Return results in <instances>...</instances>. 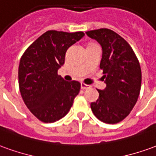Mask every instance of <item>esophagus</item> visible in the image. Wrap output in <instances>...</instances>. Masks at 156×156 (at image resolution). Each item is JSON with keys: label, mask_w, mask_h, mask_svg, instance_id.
Returning a JSON list of instances; mask_svg holds the SVG:
<instances>
[{"label": "esophagus", "mask_w": 156, "mask_h": 156, "mask_svg": "<svg viewBox=\"0 0 156 156\" xmlns=\"http://www.w3.org/2000/svg\"><path fill=\"white\" fill-rule=\"evenodd\" d=\"M90 85H88V84H85L83 83H81V89H90Z\"/></svg>", "instance_id": "esophagus-1"}]
</instances>
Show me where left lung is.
I'll return each instance as SVG.
<instances>
[{"instance_id": "obj_1", "label": "left lung", "mask_w": 156, "mask_h": 156, "mask_svg": "<svg viewBox=\"0 0 156 156\" xmlns=\"http://www.w3.org/2000/svg\"><path fill=\"white\" fill-rule=\"evenodd\" d=\"M86 34L102 47L100 67L106 83L104 90L98 89L99 99L91 103V110L105 123H118L129 115L139 98L142 81L139 60L127 41L111 29Z\"/></svg>"}]
</instances>
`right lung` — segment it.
I'll return each instance as SVG.
<instances>
[{
  "label": "right lung",
  "mask_w": 156,
  "mask_h": 156,
  "mask_svg": "<svg viewBox=\"0 0 156 156\" xmlns=\"http://www.w3.org/2000/svg\"><path fill=\"white\" fill-rule=\"evenodd\" d=\"M84 36L83 32L49 30L22 55L18 83L22 98L33 115L43 122H54L67 115L80 91L78 81H65L57 71L66 51Z\"/></svg>",
  "instance_id": "right-lung-1"
}]
</instances>
